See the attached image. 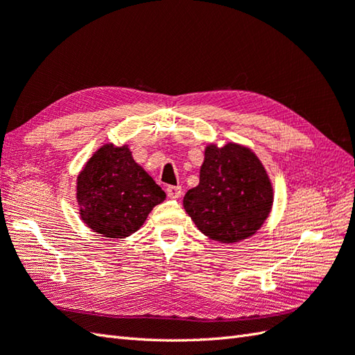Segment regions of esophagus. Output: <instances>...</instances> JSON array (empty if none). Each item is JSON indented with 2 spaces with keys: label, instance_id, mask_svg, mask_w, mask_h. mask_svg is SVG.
Masks as SVG:
<instances>
[{
  "label": "esophagus",
  "instance_id": "esophagus-1",
  "mask_svg": "<svg viewBox=\"0 0 355 355\" xmlns=\"http://www.w3.org/2000/svg\"><path fill=\"white\" fill-rule=\"evenodd\" d=\"M166 193H168L169 198H180L182 197V187L180 186H168V189H166Z\"/></svg>",
  "mask_w": 355,
  "mask_h": 355
}]
</instances>
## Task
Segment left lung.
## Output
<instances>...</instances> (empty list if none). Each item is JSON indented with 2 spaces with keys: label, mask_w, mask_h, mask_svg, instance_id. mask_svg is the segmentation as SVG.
<instances>
[{
  "label": "left lung",
  "mask_w": 355,
  "mask_h": 355,
  "mask_svg": "<svg viewBox=\"0 0 355 355\" xmlns=\"http://www.w3.org/2000/svg\"><path fill=\"white\" fill-rule=\"evenodd\" d=\"M275 191L266 166L241 143H209L200 183L186 192V214L201 233L221 244L252 238L268 220Z\"/></svg>",
  "instance_id": "obj_1"
}]
</instances>
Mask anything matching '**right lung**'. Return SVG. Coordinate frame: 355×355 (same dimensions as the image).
I'll list each match as a JSON object with an SVG mask.
<instances>
[{
	"label": "right lung",
	"instance_id": "add662e5",
	"mask_svg": "<svg viewBox=\"0 0 355 355\" xmlns=\"http://www.w3.org/2000/svg\"><path fill=\"white\" fill-rule=\"evenodd\" d=\"M164 198L162 187L134 160L126 143H105L96 149L76 180L80 220L105 238L131 236Z\"/></svg>",
	"mask_w": 355,
	"mask_h": 355
}]
</instances>
